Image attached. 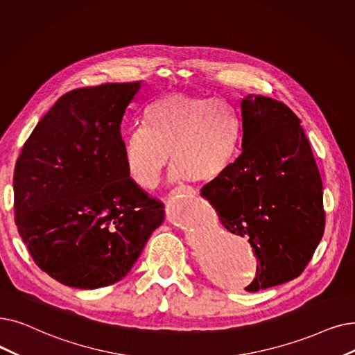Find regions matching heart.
<instances>
[{"instance_id":"b5f03b06","label":"heart","mask_w":355,"mask_h":355,"mask_svg":"<svg viewBox=\"0 0 355 355\" xmlns=\"http://www.w3.org/2000/svg\"><path fill=\"white\" fill-rule=\"evenodd\" d=\"M238 152L239 121L232 107L219 98L180 92L152 101L145 126L130 130L121 144L126 174L144 190L158 186L169 153L175 162L173 181L209 182L229 171Z\"/></svg>"}]
</instances>
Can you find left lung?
Here are the masks:
<instances>
[{"label": "left lung", "instance_id": "8db88e82", "mask_svg": "<svg viewBox=\"0 0 355 355\" xmlns=\"http://www.w3.org/2000/svg\"><path fill=\"white\" fill-rule=\"evenodd\" d=\"M241 155L202 189L220 223L254 248L259 264L246 287L258 291L296 279L325 229L323 191L300 119L270 97L239 101Z\"/></svg>", "mask_w": 355, "mask_h": 355}]
</instances>
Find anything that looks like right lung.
I'll return each instance as SVG.
<instances>
[{"instance_id": "obj_1", "label": "right lung", "mask_w": 355, "mask_h": 355, "mask_svg": "<svg viewBox=\"0 0 355 355\" xmlns=\"http://www.w3.org/2000/svg\"><path fill=\"white\" fill-rule=\"evenodd\" d=\"M142 81L78 88L60 97L15 164V225L40 270L92 290L126 277L164 205L130 181L121 121Z\"/></svg>"}]
</instances>
